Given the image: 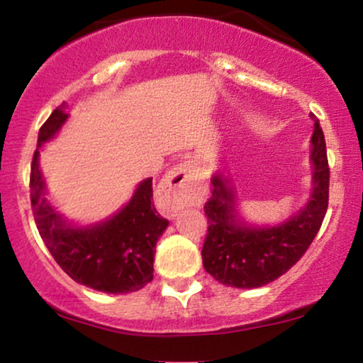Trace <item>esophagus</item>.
<instances>
[{
    "instance_id": "34e87169",
    "label": "esophagus",
    "mask_w": 363,
    "mask_h": 363,
    "mask_svg": "<svg viewBox=\"0 0 363 363\" xmlns=\"http://www.w3.org/2000/svg\"><path fill=\"white\" fill-rule=\"evenodd\" d=\"M194 181H196V171L194 166L189 162H182L167 172V176L162 179L161 191L164 199L172 209H179V207L191 204L194 201Z\"/></svg>"
}]
</instances>
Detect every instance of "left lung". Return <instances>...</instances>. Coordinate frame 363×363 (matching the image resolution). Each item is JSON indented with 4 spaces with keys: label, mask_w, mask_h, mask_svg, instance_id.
I'll return each instance as SVG.
<instances>
[{
    "label": "left lung",
    "mask_w": 363,
    "mask_h": 363,
    "mask_svg": "<svg viewBox=\"0 0 363 363\" xmlns=\"http://www.w3.org/2000/svg\"><path fill=\"white\" fill-rule=\"evenodd\" d=\"M313 119L312 196L307 206L286 222L272 227L247 225L239 217L235 194L227 177L216 172L206 202L207 235L202 264L217 282L238 289H255L279 279L298 260L320 229L328 206V161L323 131Z\"/></svg>",
    "instance_id": "8db88e82"
}]
</instances>
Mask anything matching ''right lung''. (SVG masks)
<instances>
[{"mask_svg": "<svg viewBox=\"0 0 363 363\" xmlns=\"http://www.w3.org/2000/svg\"><path fill=\"white\" fill-rule=\"evenodd\" d=\"M66 119L62 103L38 134L30 177L38 230L57 265L74 282L108 294L136 292L154 277V247L169 224L154 207L152 177L143 181L131 201L104 222L88 227L66 224L46 199V186L40 171V147L55 138Z\"/></svg>", "mask_w": 363, "mask_h": 363, "instance_id": "1", "label": "right lung"}]
</instances>
